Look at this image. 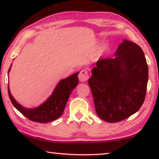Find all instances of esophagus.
<instances>
[{
  "mask_svg": "<svg viewBox=\"0 0 159 159\" xmlns=\"http://www.w3.org/2000/svg\"><path fill=\"white\" fill-rule=\"evenodd\" d=\"M88 78H89V74H88L87 70L83 69L80 71V73L79 74V79L80 80V81L85 82L88 79Z\"/></svg>",
  "mask_w": 159,
  "mask_h": 159,
  "instance_id": "obj_1",
  "label": "esophagus"
}]
</instances>
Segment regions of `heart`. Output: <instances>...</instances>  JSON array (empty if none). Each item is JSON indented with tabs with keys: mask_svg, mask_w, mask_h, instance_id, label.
Returning <instances> with one entry per match:
<instances>
[{
	"mask_svg": "<svg viewBox=\"0 0 159 159\" xmlns=\"http://www.w3.org/2000/svg\"><path fill=\"white\" fill-rule=\"evenodd\" d=\"M108 45H104L103 46H102L101 48H100V50H99V55H102V54L103 53H104L106 52V51L108 50Z\"/></svg>",
	"mask_w": 159,
	"mask_h": 159,
	"instance_id": "heart-1",
	"label": "heart"
}]
</instances>
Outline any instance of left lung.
<instances>
[{
    "instance_id": "left-lung-1",
    "label": "left lung",
    "mask_w": 159,
    "mask_h": 159,
    "mask_svg": "<svg viewBox=\"0 0 159 159\" xmlns=\"http://www.w3.org/2000/svg\"><path fill=\"white\" fill-rule=\"evenodd\" d=\"M114 58H101L88 84L98 116L108 123L121 121L140 109L148 81V66L142 48L124 40Z\"/></svg>"
}]
</instances>
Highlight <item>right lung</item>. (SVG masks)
<instances>
[{
	"label": "right lung",
	"instance_id": "obj_1",
	"mask_svg": "<svg viewBox=\"0 0 159 159\" xmlns=\"http://www.w3.org/2000/svg\"><path fill=\"white\" fill-rule=\"evenodd\" d=\"M12 66V64H11ZM8 70L10 71V68ZM79 72L65 79L61 80L49 98L41 106L35 109H26L21 107L13 98L9 89L8 95L10 101L19 111L32 121L45 123L57 119L62 114L71 91L79 83Z\"/></svg>",
	"mask_w": 159,
	"mask_h": 159
}]
</instances>
